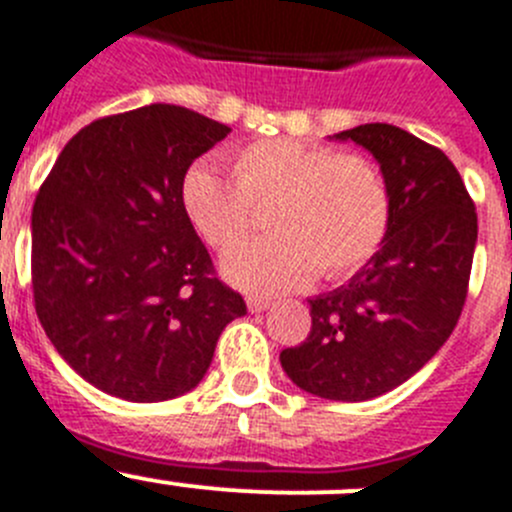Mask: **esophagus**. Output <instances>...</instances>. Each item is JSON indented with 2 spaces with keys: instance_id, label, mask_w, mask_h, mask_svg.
<instances>
[{
  "instance_id": "1",
  "label": "esophagus",
  "mask_w": 512,
  "mask_h": 512,
  "mask_svg": "<svg viewBox=\"0 0 512 512\" xmlns=\"http://www.w3.org/2000/svg\"><path fill=\"white\" fill-rule=\"evenodd\" d=\"M272 305L270 298H262V295H250L247 298V308L252 310V313H262V310H267Z\"/></svg>"
}]
</instances>
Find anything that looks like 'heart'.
<instances>
[{
    "label": "heart",
    "mask_w": 512,
    "mask_h": 512,
    "mask_svg": "<svg viewBox=\"0 0 512 512\" xmlns=\"http://www.w3.org/2000/svg\"><path fill=\"white\" fill-rule=\"evenodd\" d=\"M232 181L207 159L184 171L179 202L194 232L227 250L251 223V204L273 202L265 241L222 257V275L250 293L305 288L318 275L358 270L386 237L389 189L369 159L328 146L265 138L229 154Z\"/></svg>",
    "instance_id": "obj_1"
}]
</instances>
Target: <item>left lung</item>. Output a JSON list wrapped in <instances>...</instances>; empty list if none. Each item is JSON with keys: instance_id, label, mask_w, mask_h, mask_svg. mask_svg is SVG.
I'll list each match as a JSON object with an SVG mask.
<instances>
[{"instance_id": "obj_1", "label": "left lung", "mask_w": 512, "mask_h": 512, "mask_svg": "<svg viewBox=\"0 0 512 512\" xmlns=\"http://www.w3.org/2000/svg\"><path fill=\"white\" fill-rule=\"evenodd\" d=\"M379 164L391 217L379 252L341 288L310 303V336L280 364L295 386L331 401H366L412 379L460 321L477 245V214L439 148L389 123L336 133Z\"/></svg>"}]
</instances>
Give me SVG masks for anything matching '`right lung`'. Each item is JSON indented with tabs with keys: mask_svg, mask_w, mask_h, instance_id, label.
Returning <instances> with one entry per match:
<instances>
[{
	"mask_svg": "<svg viewBox=\"0 0 512 512\" xmlns=\"http://www.w3.org/2000/svg\"><path fill=\"white\" fill-rule=\"evenodd\" d=\"M229 133L169 103L75 133L32 209V290L70 369L126 401L191 391L247 313L184 217V171Z\"/></svg>",
	"mask_w": 512,
	"mask_h": 512,
	"instance_id": "add662e5",
	"label": "right lung"
}]
</instances>
